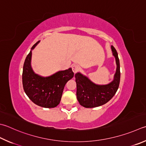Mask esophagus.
Masks as SVG:
<instances>
[{
	"label": "esophagus",
	"instance_id": "obj_1",
	"mask_svg": "<svg viewBox=\"0 0 146 146\" xmlns=\"http://www.w3.org/2000/svg\"><path fill=\"white\" fill-rule=\"evenodd\" d=\"M72 71L74 72V73H76L78 72V70L79 69V67L78 65H73L72 67Z\"/></svg>",
	"mask_w": 146,
	"mask_h": 146
}]
</instances>
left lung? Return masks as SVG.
<instances>
[{
	"mask_svg": "<svg viewBox=\"0 0 146 146\" xmlns=\"http://www.w3.org/2000/svg\"><path fill=\"white\" fill-rule=\"evenodd\" d=\"M112 54L116 59L117 65L114 79L110 83L98 85L93 83L86 76L80 72L75 74L77 85V98L80 105L86 108L102 106L111 100L116 94L120 82V65L117 53L111 46Z\"/></svg>",
	"mask_w": 146,
	"mask_h": 146,
	"instance_id": "left-lung-1",
	"label": "left lung"
}]
</instances>
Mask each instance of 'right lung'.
<instances>
[{"instance_id":"right-lung-1","label":"right lung","mask_w":146,"mask_h":146,"mask_svg":"<svg viewBox=\"0 0 146 146\" xmlns=\"http://www.w3.org/2000/svg\"><path fill=\"white\" fill-rule=\"evenodd\" d=\"M40 40L32 46L25 60L22 82L26 95L36 105L53 108L60 102L65 84L72 79L74 74L72 68L58 71L48 77H42L35 74L31 67L32 50Z\"/></svg>"}]
</instances>
